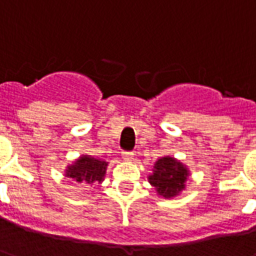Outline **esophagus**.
Here are the masks:
<instances>
[{"label":"esophagus","instance_id":"34e87169","mask_svg":"<svg viewBox=\"0 0 256 256\" xmlns=\"http://www.w3.org/2000/svg\"><path fill=\"white\" fill-rule=\"evenodd\" d=\"M122 158L126 162H132L134 159V154L132 152V150H123Z\"/></svg>","mask_w":256,"mask_h":256}]
</instances>
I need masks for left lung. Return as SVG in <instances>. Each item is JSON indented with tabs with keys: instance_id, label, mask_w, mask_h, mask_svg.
<instances>
[{
	"instance_id": "8db88e82",
	"label": "left lung",
	"mask_w": 256,
	"mask_h": 256,
	"mask_svg": "<svg viewBox=\"0 0 256 256\" xmlns=\"http://www.w3.org/2000/svg\"><path fill=\"white\" fill-rule=\"evenodd\" d=\"M154 168L150 182L163 198H172L185 188L188 170L182 163L172 158H162L156 162Z\"/></svg>"
}]
</instances>
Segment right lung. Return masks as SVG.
<instances>
[{
	"label": "right lung",
	"mask_w": 256,
	"mask_h": 256,
	"mask_svg": "<svg viewBox=\"0 0 256 256\" xmlns=\"http://www.w3.org/2000/svg\"><path fill=\"white\" fill-rule=\"evenodd\" d=\"M106 170V162L90 156H82L80 159L68 167L67 177L74 178L78 182H101Z\"/></svg>",
	"instance_id": "right-lung-1"
}]
</instances>
